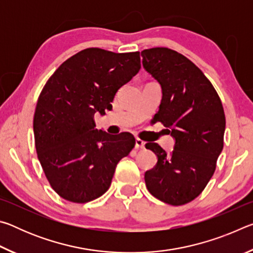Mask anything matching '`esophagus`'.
I'll return each mask as SVG.
<instances>
[{"label":"esophagus","instance_id":"34e87169","mask_svg":"<svg viewBox=\"0 0 253 253\" xmlns=\"http://www.w3.org/2000/svg\"><path fill=\"white\" fill-rule=\"evenodd\" d=\"M135 147L137 149H143V148H145V143L143 142L142 139L136 138V140H135Z\"/></svg>","mask_w":253,"mask_h":253}]
</instances>
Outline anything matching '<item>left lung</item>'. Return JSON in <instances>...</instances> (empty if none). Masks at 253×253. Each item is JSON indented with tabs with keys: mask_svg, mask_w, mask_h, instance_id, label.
Segmentation results:
<instances>
[{
	"mask_svg": "<svg viewBox=\"0 0 253 253\" xmlns=\"http://www.w3.org/2000/svg\"><path fill=\"white\" fill-rule=\"evenodd\" d=\"M143 67L162 88L154 122L169 128L175 140L166 153L156 143L145 146L157 163L145 173L147 190L170 205L191 202L207 186L223 149L225 115L220 97L191 60L168 48L142 51Z\"/></svg>",
	"mask_w": 253,
	"mask_h": 253,
	"instance_id": "1",
	"label": "left lung"
}]
</instances>
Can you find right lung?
<instances>
[{
    "instance_id": "right-lung-1",
    "label": "right lung",
    "mask_w": 253,
    "mask_h": 253,
    "mask_svg": "<svg viewBox=\"0 0 253 253\" xmlns=\"http://www.w3.org/2000/svg\"><path fill=\"white\" fill-rule=\"evenodd\" d=\"M140 69L139 52L89 48L66 60L38 99L33 131L46 178L67 201L85 203L108 190L118 162L135 146L131 134L95 129L118 89Z\"/></svg>"
}]
</instances>
